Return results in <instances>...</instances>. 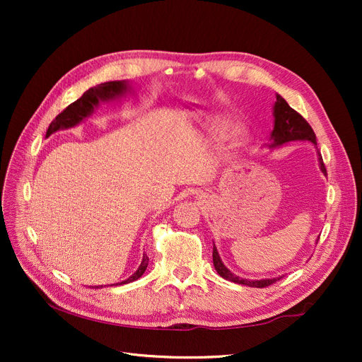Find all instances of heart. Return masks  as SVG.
Returning a JSON list of instances; mask_svg holds the SVG:
<instances>
[{
	"instance_id": "1",
	"label": "heart",
	"mask_w": 362,
	"mask_h": 362,
	"mask_svg": "<svg viewBox=\"0 0 362 362\" xmlns=\"http://www.w3.org/2000/svg\"><path fill=\"white\" fill-rule=\"evenodd\" d=\"M242 144H243V134L242 133H234L233 137H231V146L238 148Z\"/></svg>"
}]
</instances>
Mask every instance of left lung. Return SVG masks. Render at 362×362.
<instances>
[{
  "label": "left lung",
  "mask_w": 362,
  "mask_h": 362,
  "mask_svg": "<svg viewBox=\"0 0 362 362\" xmlns=\"http://www.w3.org/2000/svg\"><path fill=\"white\" fill-rule=\"evenodd\" d=\"M273 117H275V120H273V131L270 133V145H267L269 148L272 149L278 148L294 140L311 141V144L317 145L315 134L313 128L310 127V124L306 122L298 112L293 110V108L287 104V101L278 93H276V103L273 105ZM319 166H320V170L326 175V168L320 154H319ZM213 264L218 275H221L223 279L235 282V284H242V286H247V287L262 288V287L272 286L273 282H276L282 278V276L267 278V279L240 278L234 275V273L223 264L216 246H213Z\"/></svg>",
  "instance_id": "8db88e82"
}]
</instances>
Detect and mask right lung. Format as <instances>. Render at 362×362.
Wrapping results in <instances>:
<instances>
[{
  "label": "right lung",
  "mask_w": 362,
  "mask_h": 362,
  "mask_svg": "<svg viewBox=\"0 0 362 362\" xmlns=\"http://www.w3.org/2000/svg\"><path fill=\"white\" fill-rule=\"evenodd\" d=\"M128 92L131 93V86L125 80L107 81V83L98 84L95 87H90L89 90H86L83 93L80 100H76L75 103L68 105L56 119L52 120L47 129V137H49L52 133H56V131H59V129H68V128L76 127L78 124H81L86 117H89L95 112V108L100 107L101 103L119 100V98L125 96ZM148 262H149V258L145 254L139 269L133 273V275L122 282H117L116 286H122V284H128V282H133V281L139 279L145 273V270L148 267ZM95 288H100V286H96Z\"/></svg>",
  "instance_id": "add662e5"
}]
</instances>
